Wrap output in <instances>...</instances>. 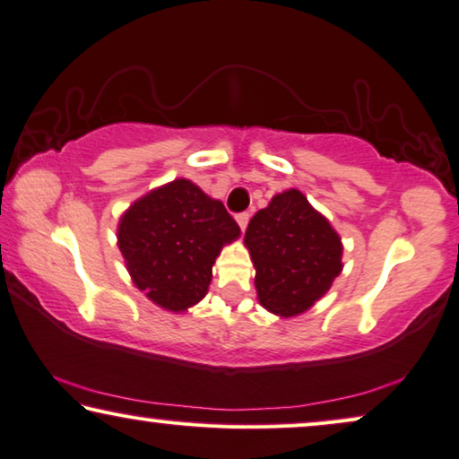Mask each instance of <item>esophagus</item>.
Instances as JSON below:
<instances>
[{"instance_id":"1","label":"esophagus","mask_w":459,"mask_h":459,"mask_svg":"<svg viewBox=\"0 0 459 459\" xmlns=\"http://www.w3.org/2000/svg\"><path fill=\"white\" fill-rule=\"evenodd\" d=\"M235 221H237L238 227H241V230H245V229H247V224H249V214H247V212H241V214L235 216Z\"/></svg>"}]
</instances>
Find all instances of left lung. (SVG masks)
Segmentation results:
<instances>
[{
  "label": "left lung",
  "mask_w": 459,
  "mask_h": 459,
  "mask_svg": "<svg viewBox=\"0 0 459 459\" xmlns=\"http://www.w3.org/2000/svg\"><path fill=\"white\" fill-rule=\"evenodd\" d=\"M245 245L255 266L257 299L282 318L312 307L343 268L339 235L297 189L274 195L251 218Z\"/></svg>",
  "instance_id": "left-lung-1"
}]
</instances>
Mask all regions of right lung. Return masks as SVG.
<instances>
[{
  "instance_id": "add662e5",
  "label": "right lung",
  "mask_w": 459,
  "mask_h": 459,
  "mask_svg": "<svg viewBox=\"0 0 459 459\" xmlns=\"http://www.w3.org/2000/svg\"><path fill=\"white\" fill-rule=\"evenodd\" d=\"M222 202L178 178L134 202L118 227V247L134 285L172 312L208 293L222 245L238 237Z\"/></svg>"
}]
</instances>
